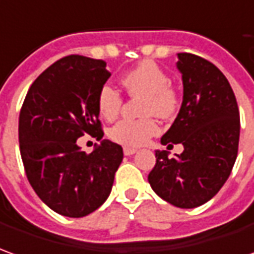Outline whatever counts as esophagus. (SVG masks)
<instances>
[{
  "label": "esophagus",
  "instance_id": "obj_1",
  "mask_svg": "<svg viewBox=\"0 0 254 254\" xmlns=\"http://www.w3.org/2000/svg\"><path fill=\"white\" fill-rule=\"evenodd\" d=\"M136 151H137V150L132 149V147H124V154H125V156H132Z\"/></svg>",
  "mask_w": 254,
  "mask_h": 254
}]
</instances>
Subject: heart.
<instances>
[{"label": "heart", "instance_id": "heart-1", "mask_svg": "<svg viewBox=\"0 0 254 254\" xmlns=\"http://www.w3.org/2000/svg\"><path fill=\"white\" fill-rule=\"evenodd\" d=\"M122 84L130 94L143 96L141 114H154L158 117H170L177 111L178 98L171 90L170 77L154 62L143 61L122 77ZM122 97L111 84H104L97 97L100 115L111 121L120 114ZM160 132L158 122L151 117L141 120H122L110 129V137L115 143L127 147H137Z\"/></svg>", "mask_w": 254, "mask_h": 254}]
</instances>
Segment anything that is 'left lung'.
<instances>
[{"instance_id": "obj_1", "label": "left lung", "mask_w": 254, "mask_h": 254, "mask_svg": "<svg viewBox=\"0 0 254 254\" xmlns=\"http://www.w3.org/2000/svg\"><path fill=\"white\" fill-rule=\"evenodd\" d=\"M177 69L184 84L182 105L161 144L181 143L184 151L171 158L167 150H156L149 184L172 206L194 208L213 199L232 171L239 110L227 77L211 62L181 53Z\"/></svg>"}]
</instances>
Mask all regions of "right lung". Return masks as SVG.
<instances>
[{
	"label": "right lung",
	"mask_w": 254,
	"mask_h": 254,
	"mask_svg": "<svg viewBox=\"0 0 254 254\" xmlns=\"http://www.w3.org/2000/svg\"><path fill=\"white\" fill-rule=\"evenodd\" d=\"M101 60L69 55L48 66L26 94L19 146L30 185L55 213L80 218L104 203L124 158L103 139L97 97L111 72ZM89 133L102 139L90 155L77 146Z\"/></svg>",
	"instance_id": "obj_1"
}]
</instances>
